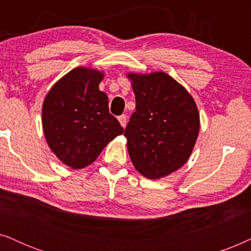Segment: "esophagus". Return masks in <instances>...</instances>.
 <instances>
[{"instance_id":"1","label":"esophagus","mask_w":251,"mask_h":251,"mask_svg":"<svg viewBox=\"0 0 251 251\" xmlns=\"http://www.w3.org/2000/svg\"><path fill=\"white\" fill-rule=\"evenodd\" d=\"M118 120H119V122L121 123V126H123V128H126V114L120 115L119 118H118Z\"/></svg>"}]
</instances>
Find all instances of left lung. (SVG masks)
<instances>
[{
  "label": "left lung",
  "mask_w": 251,
  "mask_h": 251,
  "mask_svg": "<svg viewBox=\"0 0 251 251\" xmlns=\"http://www.w3.org/2000/svg\"><path fill=\"white\" fill-rule=\"evenodd\" d=\"M136 97L125 136L133 166L144 177L159 179L183 167L200 130L194 99L163 72L128 74Z\"/></svg>",
  "instance_id": "1"
}]
</instances>
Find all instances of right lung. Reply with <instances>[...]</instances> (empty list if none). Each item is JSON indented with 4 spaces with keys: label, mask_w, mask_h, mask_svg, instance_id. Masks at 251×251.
I'll return each mask as SVG.
<instances>
[{
    "label": "right lung",
    "mask_w": 251,
    "mask_h": 251,
    "mask_svg": "<svg viewBox=\"0 0 251 251\" xmlns=\"http://www.w3.org/2000/svg\"><path fill=\"white\" fill-rule=\"evenodd\" d=\"M104 73L76 67L54 83L42 106V126L50 150L73 169L91 164L123 128L99 90Z\"/></svg>",
    "instance_id": "1"
}]
</instances>
